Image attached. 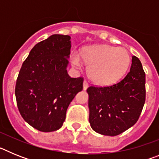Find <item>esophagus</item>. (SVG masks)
<instances>
[{"mask_svg":"<svg viewBox=\"0 0 159 159\" xmlns=\"http://www.w3.org/2000/svg\"><path fill=\"white\" fill-rule=\"evenodd\" d=\"M88 82H87V81H84V84H83V88H84V91L88 89Z\"/></svg>","mask_w":159,"mask_h":159,"instance_id":"1","label":"esophagus"}]
</instances>
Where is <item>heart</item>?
<instances>
[{"instance_id": "1", "label": "heart", "mask_w": 159, "mask_h": 159, "mask_svg": "<svg viewBox=\"0 0 159 159\" xmlns=\"http://www.w3.org/2000/svg\"><path fill=\"white\" fill-rule=\"evenodd\" d=\"M81 61L88 66V75L94 83L109 85L123 75L129 67L130 57L123 48L107 44L84 47L78 55H73L71 64L80 67Z\"/></svg>"}]
</instances>
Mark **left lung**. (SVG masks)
<instances>
[{
    "mask_svg": "<svg viewBox=\"0 0 159 159\" xmlns=\"http://www.w3.org/2000/svg\"><path fill=\"white\" fill-rule=\"evenodd\" d=\"M146 75L140 60L132 57L127 75L118 84L104 88L89 87V123L102 135L116 136L138 121L146 99Z\"/></svg>",
    "mask_w": 159,
    "mask_h": 159,
    "instance_id": "left-lung-1",
    "label": "left lung"
}]
</instances>
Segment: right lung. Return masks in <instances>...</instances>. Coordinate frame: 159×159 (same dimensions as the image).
Listing matches in <instances>:
<instances>
[{
  "instance_id": "1",
  "label": "right lung",
  "mask_w": 159,
  "mask_h": 159,
  "mask_svg": "<svg viewBox=\"0 0 159 159\" xmlns=\"http://www.w3.org/2000/svg\"><path fill=\"white\" fill-rule=\"evenodd\" d=\"M71 37L54 34L36 43L20 70L15 88L19 111L26 123L42 132L59 130L84 79L71 78L67 67Z\"/></svg>"
}]
</instances>
